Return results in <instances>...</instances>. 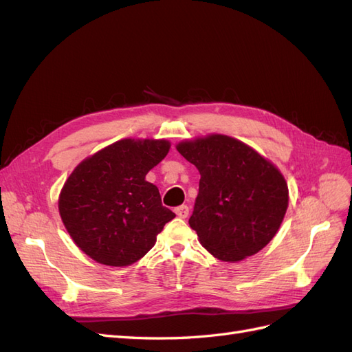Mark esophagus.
Here are the masks:
<instances>
[{
    "label": "esophagus",
    "mask_w": 352,
    "mask_h": 352,
    "mask_svg": "<svg viewBox=\"0 0 352 352\" xmlns=\"http://www.w3.org/2000/svg\"><path fill=\"white\" fill-rule=\"evenodd\" d=\"M175 212L177 214V217L180 219H186L188 214H189V207L188 206H180V207H176L175 208Z\"/></svg>",
    "instance_id": "1"
}]
</instances>
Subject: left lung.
I'll list each match as a JSON object with an SVG mask.
<instances>
[{
    "label": "left lung",
    "instance_id": "8db88e82",
    "mask_svg": "<svg viewBox=\"0 0 352 352\" xmlns=\"http://www.w3.org/2000/svg\"><path fill=\"white\" fill-rule=\"evenodd\" d=\"M176 150L201 175L189 226L210 254L235 263L257 254L278 233L289 201L279 168L235 138L212 133Z\"/></svg>",
    "mask_w": 352,
    "mask_h": 352
}]
</instances>
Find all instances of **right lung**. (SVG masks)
Instances as JSON below:
<instances>
[{"label": "right lung", "mask_w": 352, "mask_h": 352, "mask_svg": "<svg viewBox=\"0 0 352 352\" xmlns=\"http://www.w3.org/2000/svg\"><path fill=\"white\" fill-rule=\"evenodd\" d=\"M167 140L117 141L85 158L67 177L58 211L74 243L92 260L126 267L141 260L167 221L158 188L145 176L167 155Z\"/></svg>", "instance_id": "add662e5"}]
</instances>
